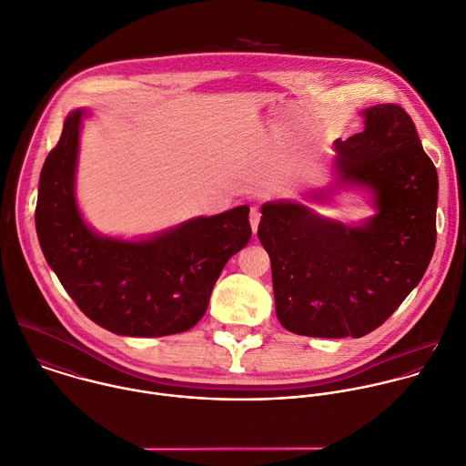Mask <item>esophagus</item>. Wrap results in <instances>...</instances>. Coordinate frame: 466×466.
<instances>
[{
	"label": "esophagus",
	"mask_w": 466,
	"mask_h": 466,
	"mask_svg": "<svg viewBox=\"0 0 466 466\" xmlns=\"http://www.w3.org/2000/svg\"><path fill=\"white\" fill-rule=\"evenodd\" d=\"M259 219H261V210H259V207H250V225H252V230H254V232L258 230Z\"/></svg>",
	"instance_id": "obj_1"
}]
</instances>
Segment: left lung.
I'll return each mask as SVG.
<instances>
[{
    "label": "left lung",
    "instance_id": "1",
    "mask_svg": "<svg viewBox=\"0 0 466 466\" xmlns=\"http://www.w3.org/2000/svg\"><path fill=\"white\" fill-rule=\"evenodd\" d=\"M365 130L334 143L347 181L376 194L363 227L298 203L263 205L258 238L270 256L276 314L294 334L363 338L421 281L436 248L438 170L401 105L367 108Z\"/></svg>",
    "mask_w": 466,
    "mask_h": 466
}]
</instances>
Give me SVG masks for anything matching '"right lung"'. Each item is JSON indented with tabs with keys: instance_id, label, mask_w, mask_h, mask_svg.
I'll use <instances>...</instances> for the list:
<instances>
[{
	"instance_id": "obj_1",
	"label": "right lung",
	"mask_w": 466,
	"mask_h": 466,
	"mask_svg": "<svg viewBox=\"0 0 466 466\" xmlns=\"http://www.w3.org/2000/svg\"><path fill=\"white\" fill-rule=\"evenodd\" d=\"M81 116L65 119L41 168L35 230L45 259L96 325L134 338L187 332L203 318L227 261L248 243L250 208L198 218L139 243L96 236L74 199Z\"/></svg>"
}]
</instances>
